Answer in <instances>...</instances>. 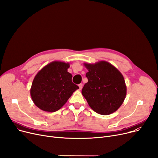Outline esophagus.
I'll list each match as a JSON object with an SVG mask.
<instances>
[{
  "label": "esophagus",
  "mask_w": 158,
  "mask_h": 158,
  "mask_svg": "<svg viewBox=\"0 0 158 158\" xmlns=\"http://www.w3.org/2000/svg\"><path fill=\"white\" fill-rule=\"evenodd\" d=\"M82 86H83V85H82V83H81V84H79V89H82Z\"/></svg>",
  "instance_id": "1"
}]
</instances>
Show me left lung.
<instances>
[{"instance_id":"1","label":"left lung","mask_w":158,"mask_h":158,"mask_svg":"<svg viewBox=\"0 0 158 158\" xmlns=\"http://www.w3.org/2000/svg\"><path fill=\"white\" fill-rule=\"evenodd\" d=\"M88 72V82L82 94L94 111L108 115L117 111L123 104L127 87L123 75L111 63L101 61L95 64L84 63Z\"/></svg>"}]
</instances>
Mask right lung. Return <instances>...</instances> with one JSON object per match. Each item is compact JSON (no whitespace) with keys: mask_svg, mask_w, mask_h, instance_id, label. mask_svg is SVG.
I'll return each instance as SVG.
<instances>
[{"mask_svg":"<svg viewBox=\"0 0 158 158\" xmlns=\"http://www.w3.org/2000/svg\"><path fill=\"white\" fill-rule=\"evenodd\" d=\"M69 63L54 61L41 69L33 79L30 94L40 110L55 112L61 109L79 86L72 81Z\"/></svg>","mask_w":158,"mask_h":158,"instance_id":"add662e5","label":"right lung"}]
</instances>
